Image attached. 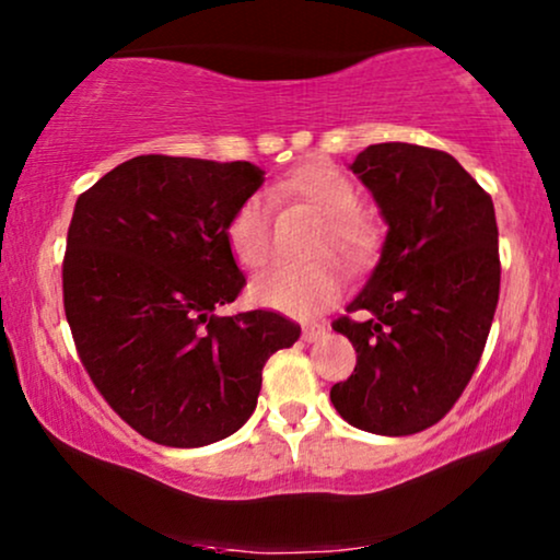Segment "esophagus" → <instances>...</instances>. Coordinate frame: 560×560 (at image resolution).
Masks as SVG:
<instances>
[{
    "instance_id": "obj_1",
    "label": "esophagus",
    "mask_w": 560,
    "mask_h": 560,
    "mask_svg": "<svg viewBox=\"0 0 560 560\" xmlns=\"http://www.w3.org/2000/svg\"><path fill=\"white\" fill-rule=\"evenodd\" d=\"M324 334H326L324 326H305V329H302V339H305V342H318Z\"/></svg>"
}]
</instances>
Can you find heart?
<instances>
[{
	"mask_svg": "<svg viewBox=\"0 0 560 560\" xmlns=\"http://www.w3.org/2000/svg\"><path fill=\"white\" fill-rule=\"evenodd\" d=\"M271 195L305 205L320 215V229L313 244L316 253L334 249L350 266H363L376 255L378 229L358 208L361 191L329 160H307L298 165L273 184ZM226 242L240 266L258 268L266 262L271 253V208L266 197H247L234 210L226 226ZM339 289L342 268L331 255H320L311 262H276L266 268L249 284V300L268 311L307 318L337 300Z\"/></svg>",
	"mask_w": 560,
	"mask_h": 560,
	"instance_id": "b5f03b06",
	"label": "heart"
}]
</instances>
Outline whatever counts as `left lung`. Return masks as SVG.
Wrapping results in <instances>:
<instances>
[{"label": "left lung", "mask_w": 560, "mask_h": 560, "mask_svg": "<svg viewBox=\"0 0 560 560\" xmlns=\"http://www.w3.org/2000/svg\"><path fill=\"white\" fill-rule=\"evenodd\" d=\"M387 221L374 273L337 318L358 352L331 387L337 413L355 429L405 436L434 427L479 365L500 294L492 197L453 155L387 141L350 165Z\"/></svg>", "instance_id": "1"}]
</instances>
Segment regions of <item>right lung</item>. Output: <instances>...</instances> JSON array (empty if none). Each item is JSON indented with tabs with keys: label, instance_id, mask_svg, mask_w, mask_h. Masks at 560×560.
<instances>
[{
	"label": "right lung",
	"instance_id": "add662e5",
	"mask_svg": "<svg viewBox=\"0 0 560 560\" xmlns=\"http://www.w3.org/2000/svg\"><path fill=\"white\" fill-rule=\"evenodd\" d=\"M260 184L244 160L139 155L75 199L62 260L75 350L115 413L158 445L242 429L262 365L300 337L273 311L215 316L244 287L226 226Z\"/></svg>",
	"mask_w": 560,
	"mask_h": 560
}]
</instances>
